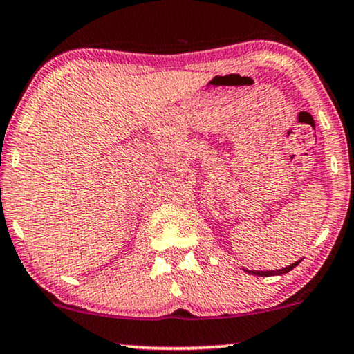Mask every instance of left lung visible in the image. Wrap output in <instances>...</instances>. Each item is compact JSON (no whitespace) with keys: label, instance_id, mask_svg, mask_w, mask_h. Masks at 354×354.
I'll return each mask as SVG.
<instances>
[{"label":"left lung","instance_id":"obj_1","mask_svg":"<svg viewBox=\"0 0 354 354\" xmlns=\"http://www.w3.org/2000/svg\"><path fill=\"white\" fill-rule=\"evenodd\" d=\"M301 260H302V259H301ZM301 260H297V261H295V263H292V265H289V267H284V268H281V270H270V272H260V270H245V268H244V272L249 273V274H255V277H274V274H284V273L291 272L292 268H296L297 265L301 263Z\"/></svg>","mask_w":354,"mask_h":354}]
</instances>
